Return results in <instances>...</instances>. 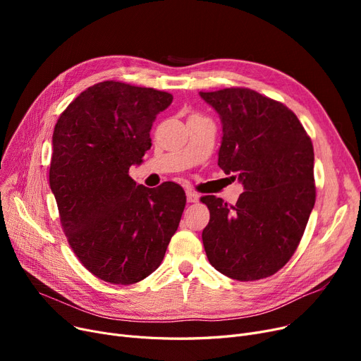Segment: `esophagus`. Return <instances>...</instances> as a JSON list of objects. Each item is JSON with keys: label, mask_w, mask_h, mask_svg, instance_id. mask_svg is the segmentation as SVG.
<instances>
[{"label": "esophagus", "mask_w": 361, "mask_h": 361, "mask_svg": "<svg viewBox=\"0 0 361 361\" xmlns=\"http://www.w3.org/2000/svg\"><path fill=\"white\" fill-rule=\"evenodd\" d=\"M185 196H187V202H188V203H196V202H199V195H197L196 192H193V190H187V192H185Z\"/></svg>", "instance_id": "esophagus-1"}]
</instances>
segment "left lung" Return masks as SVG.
<instances>
[{"mask_svg": "<svg viewBox=\"0 0 361 361\" xmlns=\"http://www.w3.org/2000/svg\"><path fill=\"white\" fill-rule=\"evenodd\" d=\"M199 94L222 123L218 165L244 187L235 204L200 199L211 214L202 233L206 256L233 279L271 276L294 255L314 206L312 140L291 109L256 90Z\"/></svg>", "mask_w": 361, "mask_h": 361, "instance_id": "1", "label": "left lung"}]
</instances>
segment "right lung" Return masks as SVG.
<instances>
[{
  "mask_svg": "<svg viewBox=\"0 0 361 361\" xmlns=\"http://www.w3.org/2000/svg\"><path fill=\"white\" fill-rule=\"evenodd\" d=\"M173 94L106 80L82 92L54 127L49 185L70 247L111 283L139 282L161 264L185 193L128 176L150 149V128Z\"/></svg>",
  "mask_w": 361,
  "mask_h": 361,
  "instance_id": "add662e5",
  "label": "right lung"
}]
</instances>
